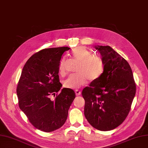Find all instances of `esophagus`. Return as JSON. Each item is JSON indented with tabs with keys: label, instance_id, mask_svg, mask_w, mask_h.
<instances>
[{
	"label": "esophagus",
	"instance_id": "34e87169",
	"mask_svg": "<svg viewBox=\"0 0 148 148\" xmlns=\"http://www.w3.org/2000/svg\"><path fill=\"white\" fill-rule=\"evenodd\" d=\"M75 91V93H76V95H77V96H79L80 95H81V91L78 90V89H76Z\"/></svg>",
	"mask_w": 148,
	"mask_h": 148
}]
</instances>
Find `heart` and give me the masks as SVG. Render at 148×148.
Listing matches in <instances>:
<instances>
[{
  "instance_id": "b5f03b06",
  "label": "heart",
  "mask_w": 148,
  "mask_h": 148,
  "mask_svg": "<svg viewBox=\"0 0 148 148\" xmlns=\"http://www.w3.org/2000/svg\"><path fill=\"white\" fill-rule=\"evenodd\" d=\"M71 55L75 60L80 62L78 75H71L65 80L64 86L70 89H78L86 84L90 79L96 81L101 77L105 69L104 62L99 56L92 55V53L84 47H77L73 49ZM67 59L62 57L60 59L58 70L61 75L66 73Z\"/></svg>"
}]
</instances>
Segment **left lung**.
I'll use <instances>...</instances> for the list:
<instances>
[{"label":"left lung","mask_w":148,"mask_h":148,"mask_svg":"<svg viewBox=\"0 0 148 148\" xmlns=\"http://www.w3.org/2000/svg\"><path fill=\"white\" fill-rule=\"evenodd\" d=\"M104 60L101 77L85 87L84 114L91 126L101 131L119 127L127 118L136 93L130 66L109 46H95Z\"/></svg>","instance_id":"8db88e82"}]
</instances>
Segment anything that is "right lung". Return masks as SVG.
I'll use <instances>...</instances> for the list:
<instances>
[{"label":"right lung","mask_w":148,"mask_h":148,"mask_svg":"<svg viewBox=\"0 0 148 148\" xmlns=\"http://www.w3.org/2000/svg\"><path fill=\"white\" fill-rule=\"evenodd\" d=\"M68 47L44 49L26 62L16 88L20 109L33 126L42 132L59 129L66 122L75 98L73 89L64 88L59 77V62ZM56 97L52 100V95Z\"/></svg>","instance_id":"1"}]
</instances>
